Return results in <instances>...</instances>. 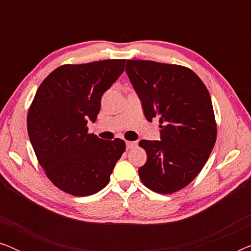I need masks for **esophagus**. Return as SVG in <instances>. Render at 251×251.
Here are the masks:
<instances>
[{"instance_id":"34e87169","label":"esophagus","mask_w":251,"mask_h":251,"mask_svg":"<svg viewBox=\"0 0 251 251\" xmlns=\"http://www.w3.org/2000/svg\"><path fill=\"white\" fill-rule=\"evenodd\" d=\"M137 145L136 142H126V150H130L132 149V147H135Z\"/></svg>"}]
</instances>
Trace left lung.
Masks as SVG:
<instances>
[{
	"mask_svg": "<svg viewBox=\"0 0 251 251\" xmlns=\"http://www.w3.org/2000/svg\"><path fill=\"white\" fill-rule=\"evenodd\" d=\"M126 72L147 121L160 120V140H140L147 161L143 184L170 194L187 186L207 162L216 143L214 108L201 78L190 68L151 60H128Z\"/></svg>",
	"mask_w": 251,
	"mask_h": 251,
	"instance_id": "left-lung-1",
	"label": "left lung"
}]
</instances>
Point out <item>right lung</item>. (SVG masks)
Returning a JSON list of instances; mask_svg holds the SVG:
<instances>
[{"label":"right lung","mask_w":251,"mask_h":251,"mask_svg":"<svg viewBox=\"0 0 251 251\" xmlns=\"http://www.w3.org/2000/svg\"><path fill=\"white\" fill-rule=\"evenodd\" d=\"M125 59L63 65L44 78L27 115V130L49 179L75 197L97 193L126 150L123 140L88 133L101 96L125 71Z\"/></svg>","instance_id":"right-lung-1"}]
</instances>
